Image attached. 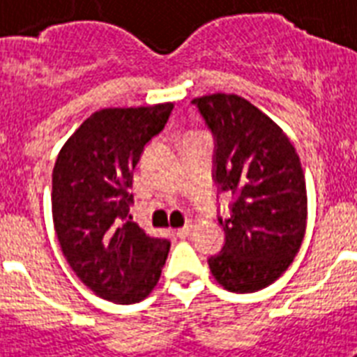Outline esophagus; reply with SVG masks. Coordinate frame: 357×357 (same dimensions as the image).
Segmentation results:
<instances>
[{
    "instance_id": "obj_1",
    "label": "esophagus",
    "mask_w": 357,
    "mask_h": 357,
    "mask_svg": "<svg viewBox=\"0 0 357 357\" xmlns=\"http://www.w3.org/2000/svg\"><path fill=\"white\" fill-rule=\"evenodd\" d=\"M176 235H178L179 238H185V237H189V235H190V224H185L183 228H179L178 231H176Z\"/></svg>"
}]
</instances>
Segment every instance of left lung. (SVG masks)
<instances>
[{
    "instance_id": "left-lung-1",
    "label": "left lung",
    "mask_w": 357,
    "mask_h": 357,
    "mask_svg": "<svg viewBox=\"0 0 357 357\" xmlns=\"http://www.w3.org/2000/svg\"><path fill=\"white\" fill-rule=\"evenodd\" d=\"M215 137V183L234 196L218 218L226 243L207 263L224 289L255 293L282 276L305 234L307 195L293 142L276 122L237 94L192 100Z\"/></svg>"
}]
</instances>
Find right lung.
<instances>
[{"label":"right lung","mask_w":357,"mask_h":357,"mask_svg":"<svg viewBox=\"0 0 357 357\" xmlns=\"http://www.w3.org/2000/svg\"><path fill=\"white\" fill-rule=\"evenodd\" d=\"M174 103L109 107L91 114L53 167L52 213L64 257L100 298L135 304L153 291L170 243L131 222L133 170Z\"/></svg>","instance_id":"add662e5"}]
</instances>
